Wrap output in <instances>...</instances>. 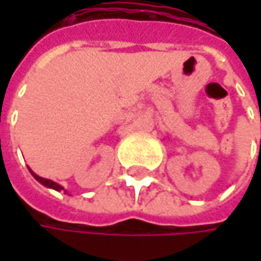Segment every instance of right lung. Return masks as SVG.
<instances>
[{
    "label": "right lung",
    "mask_w": 261,
    "mask_h": 261,
    "mask_svg": "<svg viewBox=\"0 0 261 261\" xmlns=\"http://www.w3.org/2000/svg\"><path fill=\"white\" fill-rule=\"evenodd\" d=\"M30 172H31V175L37 180V181L40 182V184H43L45 187H49V189H54V190H57V192H60V190H65L60 184H57V182H54L53 180H46V178H42V177H39V175H36L31 169H30ZM66 192V190H65Z\"/></svg>",
    "instance_id": "1"
}]
</instances>
